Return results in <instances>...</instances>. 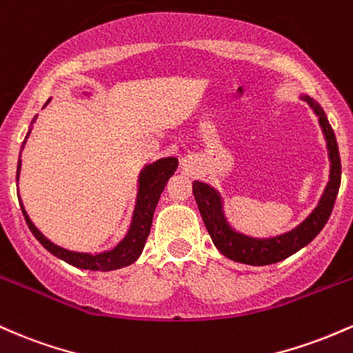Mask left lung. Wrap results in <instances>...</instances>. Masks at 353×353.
<instances>
[{
  "mask_svg": "<svg viewBox=\"0 0 353 353\" xmlns=\"http://www.w3.org/2000/svg\"><path fill=\"white\" fill-rule=\"evenodd\" d=\"M302 100L312 106V110L319 117V123L322 126L323 134H325L328 158H330V180H328L325 192L320 198L316 208L299 227L283 233V235L272 236V239H253V236L235 232L225 219L219 192L203 181H193V195H195L205 227H207L213 243L221 255L233 260V262L253 265V267L282 262V260L299 252L300 248H303L305 245L310 243L330 219L336 193L340 188V178H342L339 145H336L335 133L328 123L322 106L310 97H302Z\"/></svg>",
  "mask_w": 353,
  "mask_h": 353,
  "instance_id": "1",
  "label": "left lung"
}]
</instances>
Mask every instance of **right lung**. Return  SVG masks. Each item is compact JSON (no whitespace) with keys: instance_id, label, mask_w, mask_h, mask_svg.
<instances>
[{"instance_id":"1","label":"right lung","mask_w":353,"mask_h":353,"mask_svg":"<svg viewBox=\"0 0 353 353\" xmlns=\"http://www.w3.org/2000/svg\"><path fill=\"white\" fill-rule=\"evenodd\" d=\"M28 134H30V132H28ZM25 141H23V145H25ZM19 157H21V152H19ZM176 168H178L176 158L168 157V158H161V160H158L152 165H146L145 168L141 170L140 180H138L140 181V188H138L137 207H134L133 220H132V225H130L128 233H126L125 239L121 240L113 250L97 253V255H91V253L70 252L66 250V248H61L58 247V245H54L53 241H50L37 227H34L33 221H31L30 216H28L25 207H23L21 200H19V205H21V212L23 215H25V220L28 227L31 230V233H33L39 243H41L50 253H53L54 256L65 260L66 263L73 265V267L83 268V270H93V272L118 270V268H123L126 265H132L134 260L140 256V253L143 252L145 241L150 235V228H152V220H153V213H155L157 203L158 200H160V195L161 192H163L166 181H168L170 176L175 173ZM19 170H21V160L18 161L17 181L19 176Z\"/></svg>"}]
</instances>
